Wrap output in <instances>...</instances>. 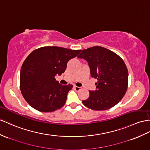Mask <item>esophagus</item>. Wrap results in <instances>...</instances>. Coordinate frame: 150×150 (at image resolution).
<instances>
[{
	"label": "esophagus",
	"mask_w": 150,
	"mask_h": 150,
	"mask_svg": "<svg viewBox=\"0 0 150 150\" xmlns=\"http://www.w3.org/2000/svg\"><path fill=\"white\" fill-rule=\"evenodd\" d=\"M74 89H75V91H79L80 89H82V88H81V87H80L74 86Z\"/></svg>",
	"instance_id": "34e87169"
}]
</instances>
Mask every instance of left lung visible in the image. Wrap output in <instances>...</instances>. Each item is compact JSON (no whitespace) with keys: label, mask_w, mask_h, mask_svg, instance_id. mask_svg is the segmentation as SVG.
Masks as SVG:
<instances>
[{"label":"left lung","mask_w":150,"mask_h":150,"mask_svg":"<svg viewBox=\"0 0 150 150\" xmlns=\"http://www.w3.org/2000/svg\"><path fill=\"white\" fill-rule=\"evenodd\" d=\"M88 62L91 75L96 79V90L82 103L94 110H106L124 96L128 86V70L124 61L113 51L101 46L83 49L78 56Z\"/></svg>","instance_id":"obj_1"}]
</instances>
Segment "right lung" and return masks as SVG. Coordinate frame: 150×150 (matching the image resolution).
<instances>
[{
    "label": "right lung",
    "instance_id": "1",
    "mask_svg": "<svg viewBox=\"0 0 150 150\" xmlns=\"http://www.w3.org/2000/svg\"><path fill=\"white\" fill-rule=\"evenodd\" d=\"M81 50L46 46L34 50L23 63L20 71V90L26 101L42 112H52L65 104L73 86H62L55 76L61 75L69 60Z\"/></svg>",
    "mask_w": 150,
    "mask_h": 150
}]
</instances>
